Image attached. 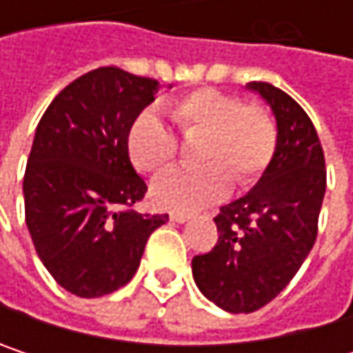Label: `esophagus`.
I'll return each instance as SVG.
<instances>
[{
    "instance_id": "1",
    "label": "esophagus",
    "mask_w": 353,
    "mask_h": 353,
    "mask_svg": "<svg viewBox=\"0 0 353 353\" xmlns=\"http://www.w3.org/2000/svg\"><path fill=\"white\" fill-rule=\"evenodd\" d=\"M170 219L176 221V223H185V221H190V214L188 212H172Z\"/></svg>"
}]
</instances>
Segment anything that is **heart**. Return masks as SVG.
Returning a JSON list of instances; mask_svg holds the SVG:
<instances>
[{
    "mask_svg": "<svg viewBox=\"0 0 353 353\" xmlns=\"http://www.w3.org/2000/svg\"><path fill=\"white\" fill-rule=\"evenodd\" d=\"M170 116L202 165L172 170L151 185L157 206L192 212L223 200L231 181L251 188L272 165L278 151L276 118L259 104L214 88L194 90L170 104ZM126 151L141 174L165 170L179 151L176 134L153 114H139L126 134Z\"/></svg>",
    "mask_w": 353,
    "mask_h": 353,
    "instance_id": "heart-1",
    "label": "heart"
}]
</instances>
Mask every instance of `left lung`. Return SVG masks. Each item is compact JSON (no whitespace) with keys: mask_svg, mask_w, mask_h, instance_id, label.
Masks as SVG:
<instances>
[{"mask_svg":"<svg viewBox=\"0 0 353 353\" xmlns=\"http://www.w3.org/2000/svg\"><path fill=\"white\" fill-rule=\"evenodd\" d=\"M249 88L276 114L278 151L255 188L214 216L216 245L192 259L200 292L229 313H253L288 286L315 245L327 185L309 114L272 83Z\"/></svg>","mask_w":353,"mask_h":353,"instance_id":"1","label":"left lung"}]
</instances>
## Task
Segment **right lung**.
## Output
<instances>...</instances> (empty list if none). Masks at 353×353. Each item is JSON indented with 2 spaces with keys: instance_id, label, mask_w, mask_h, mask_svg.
Here are the masks:
<instances>
[{
  "instance_id": "obj_1",
  "label": "right lung",
  "mask_w": 353,
  "mask_h": 353,
  "mask_svg": "<svg viewBox=\"0 0 353 353\" xmlns=\"http://www.w3.org/2000/svg\"><path fill=\"white\" fill-rule=\"evenodd\" d=\"M159 81L118 67L71 81L36 126L24 174V212L36 253L59 286L81 299L122 288L168 214H143L147 183L126 134Z\"/></svg>"
}]
</instances>
